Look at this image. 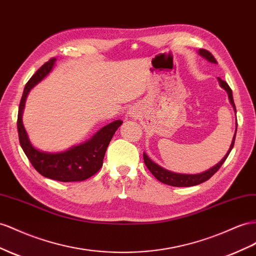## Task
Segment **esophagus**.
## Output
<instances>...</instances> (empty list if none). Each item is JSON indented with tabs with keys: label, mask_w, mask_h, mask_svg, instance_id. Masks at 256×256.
<instances>
[{
	"label": "esophagus",
	"mask_w": 256,
	"mask_h": 256,
	"mask_svg": "<svg viewBox=\"0 0 256 256\" xmlns=\"http://www.w3.org/2000/svg\"><path fill=\"white\" fill-rule=\"evenodd\" d=\"M130 114H134V113H132V112H131V113H130Z\"/></svg>",
	"instance_id": "esophagus-1"
}]
</instances>
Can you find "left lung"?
I'll return each instance as SVG.
<instances>
[{
	"mask_svg": "<svg viewBox=\"0 0 256 256\" xmlns=\"http://www.w3.org/2000/svg\"><path fill=\"white\" fill-rule=\"evenodd\" d=\"M199 54L202 57L206 58L208 61L212 62V64H218L216 58L213 57V54L210 52H208V50H199ZM218 82H220V87L224 88L225 90L227 92V94H228V99L230 101V104L232 106V108L234 110V113H236V106H234V98H232V92L230 87L223 80H220V78H218ZM236 132H237V128H236V131H234V136L232 138L230 148L228 152H227V153H226V155L224 156L223 160H220L218 164H216V166H214V167H212L211 169L202 172V174H176V172L169 171L167 169L160 167V164H155L153 160H150V157L145 153H143L144 164L148 167V169L150 171V174H153L158 180V181L164 183V184L171 185V186H176V188H188V186L198 185L200 183H204L206 181H208V180L220 168V166L224 164V162L226 160V158L228 157L230 150L234 148V139H236Z\"/></svg>",
	"mask_w": 256,
	"mask_h": 256,
	"instance_id": "left-lung-1",
	"label": "left lung"
}]
</instances>
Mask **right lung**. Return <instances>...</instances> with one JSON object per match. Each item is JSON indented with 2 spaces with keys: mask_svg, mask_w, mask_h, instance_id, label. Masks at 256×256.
<instances>
[{
  "mask_svg": "<svg viewBox=\"0 0 256 256\" xmlns=\"http://www.w3.org/2000/svg\"><path fill=\"white\" fill-rule=\"evenodd\" d=\"M56 59L52 58L33 74L26 84L18 110L17 128L20 145L38 174L45 178L60 182L85 181L96 174L103 164L106 148L115 131L122 125V120H115L102 127L90 140L60 153H47L36 148L28 138L22 124V112L28 94L52 71Z\"/></svg>",
  "mask_w": 256,
  "mask_h": 256,
  "instance_id": "add662e5",
  "label": "right lung"
}]
</instances>
